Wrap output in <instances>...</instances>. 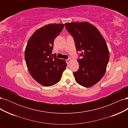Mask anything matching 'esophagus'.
<instances>
[{
  "label": "esophagus",
  "instance_id": "obj_1",
  "mask_svg": "<svg viewBox=\"0 0 128 128\" xmlns=\"http://www.w3.org/2000/svg\"><path fill=\"white\" fill-rule=\"evenodd\" d=\"M71 59H67L66 60V62H67V64H70V62L71 61Z\"/></svg>",
  "mask_w": 128,
  "mask_h": 128
}]
</instances>
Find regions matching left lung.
<instances>
[{
	"label": "left lung",
	"mask_w": 128,
	"mask_h": 128,
	"mask_svg": "<svg viewBox=\"0 0 128 128\" xmlns=\"http://www.w3.org/2000/svg\"><path fill=\"white\" fill-rule=\"evenodd\" d=\"M66 28L73 36L77 51L78 70L73 73L75 80L86 88L94 86L106 71L110 52L106 42L99 30L88 22L66 23Z\"/></svg>",
	"instance_id": "1"
}]
</instances>
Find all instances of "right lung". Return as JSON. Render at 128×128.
Segmentation results:
<instances>
[{
  "mask_svg": "<svg viewBox=\"0 0 128 128\" xmlns=\"http://www.w3.org/2000/svg\"><path fill=\"white\" fill-rule=\"evenodd\" d=\"M64 24H48L36 30L27 42L24 58L32 78L44 86L59 82L67 67L64 60L52 54L54 38L62 30Z\"/></svg>",
  "mask_w": 128,
  "mask_h": 128,
  "instance_id": "add662e5",
  "label": "right lung"
}]
</instances>
